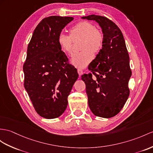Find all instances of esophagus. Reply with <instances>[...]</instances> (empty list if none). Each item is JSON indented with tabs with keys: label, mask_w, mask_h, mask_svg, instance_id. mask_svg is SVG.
<instances>
[{
	"label": "esophagus",
	"mask_w": 153,
	"mask_h": 153,
	"mask_svg": "<svg viewBox=\"0 0 153 153\" xmlns=\"http://www.w3.org/2000/svg\"><path fill=\"white\" fill-rule=\"evenodd\" d=\"M77 71H78V73H79V75H82V74H83V70L81 68H78L77 69Z\"/></svg>",
	"instance_id": "esophagus-1"
}]
</instances>
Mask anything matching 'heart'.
<instances>
[{
    "label": "heart",
    "instance_id": "heart-1",
    "mask_svg": "<svg viewBox=\"0 0 153 153\" xmlns=\"http://www.w3.org/2000/svg\"><path fill=\"white\" fill-rule=\"evenodd\" d=\"M69 35L59 33L58 43L62 49L71 54L73 51V39L81 38L79 53L74 54L71 63L78 68H85L94 59V54L99 53L104 44V35L100 30L88 21H80L69 30Z\"/></svg>",
    "mask_w": 153,
    "mask_h": 153
}]
</instances>
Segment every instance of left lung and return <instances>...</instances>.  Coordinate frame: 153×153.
<instances>
[{"label": "left lung", "mask_w": 153, "mask_h": 153, "mask_svg": "<svg viewBox=\"0 0 153 153\" xmlns=\"http://www.w3.org/2000/svg\"><path fill=\"white\" fill-rule=\"evenodd\" d=\"M82 18L97 22L104 35L102 49L88 66L91 73L81 78L85 84L88 105L96 116L112 117L120 113L130 94L128 85L132 71L123 35L105 16L90 15Z\"/></svg>", "instance_id": "8db88e82"}]
</instances>
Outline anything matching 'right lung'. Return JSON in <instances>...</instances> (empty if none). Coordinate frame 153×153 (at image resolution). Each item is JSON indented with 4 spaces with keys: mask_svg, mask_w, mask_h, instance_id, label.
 Wrapping results in <instances>:
<instances>
[{
    "mask_svg": "<svg viewBox=\"0 0 153 153\" xmlns=\"http://www.w3.org/2000/svg\"><path fill=\"white\" fill-rule=\"evenodd\" d=\"M73 20L72 17L44 18L28 45L23 64L24 86L36 112L46 119L56 118L64 112L79 77L58 42L62 29Z\"/></svg>",
    "mask_w": 153,
    "mask_h": 153,
    "instance_id": "obj_1",
    "label": "right lung"
}]
</instances>
